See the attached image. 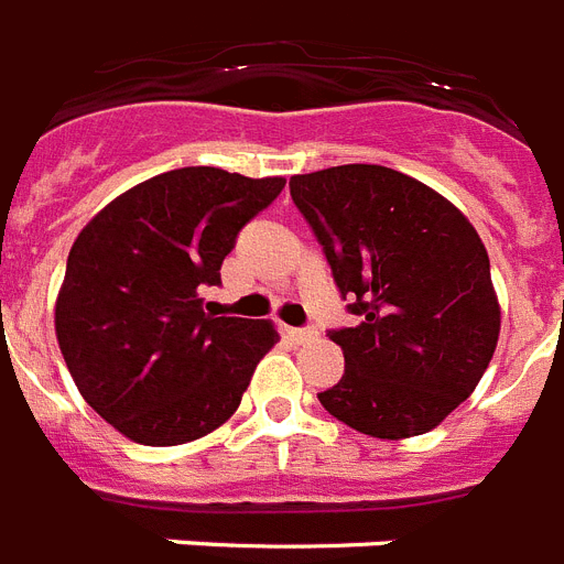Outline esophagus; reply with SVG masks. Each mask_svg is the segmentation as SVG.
Returning a JSON list of instances; mask_svg holds the SVG:
<instances>
[{"instance_id":"obj_1","label":"esophagus","mask_w":564,"mask_h":564,"mask_svg":"<svg viewBox=\"0 0 564 564\" xmlns=\"http://www.w3.org/2000/svg\"><path fill=\"white\" fill-rule=\"evenodd\" d=\"M285 335L294 340V344H305L311 337H317V328H285Z\"/></svg>"}]
</instances>
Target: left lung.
I'll return each mask as SVG.
<instances>
[{
  "instance_id": "1",
  "label": "left lung",
  "mask_w": 564,
  "mask_h": 564,
  "mask_svg": "<svg viewBox=\"0 0 564 564\" xmlns=\"http://www.w3.org/2000/svg\"><path fill=\"white\" fill-rule=\"evenodd\" d=\"M291 197L358 317L328 332L346 369L319 404L378 440L425 434L471 395L498 346L484 241L443 195L384 165L296 174Z\"/></svg>"
}]
</instances>
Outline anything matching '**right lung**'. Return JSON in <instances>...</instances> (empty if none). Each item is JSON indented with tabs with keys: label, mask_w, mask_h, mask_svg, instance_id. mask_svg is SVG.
Returning a JSON list of instances; mask_svg holds the SVG:
<instances>
[{
	"label": "right lung",
	"mask_w": 564,
	"mask_h": 564,
	"mask_svg": "<svg viewBox=\"0 0 564 564\" xmlns=\"http://www.w3.org/2000/svg\"><path fill=\"white\" fill-rule=\"evenodd\" d=\"M285 188L212 165L139 183L80 229L66 259L54 332L80 395L142 445H180L241 404L276 328L206 314L200 291L245 224Z\"/></svg>",
	"instance_id": "add662e5"
}]
</instances>
